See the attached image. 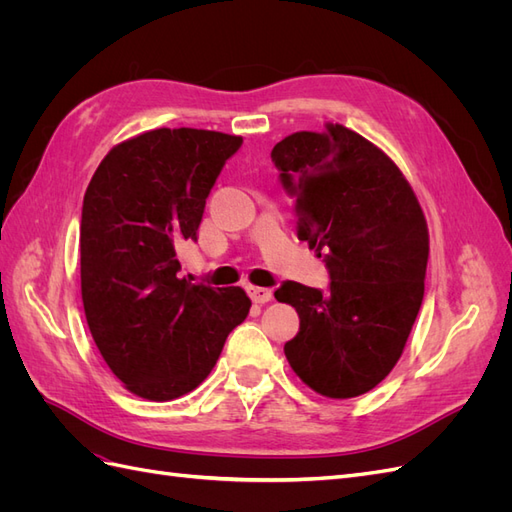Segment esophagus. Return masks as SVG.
Listing matches in <instances>:
<instances>
[{"label":"esophagus","mask_w":512,"mask_h":512,"mask_svg":"<svg viewBox=\"0 0 512 512\" xmlns=\"http://www.w3.org/2000/svg\"><path fill=\"white\" fill-rule=\"evenodd\" d=\"M247 294H250L254 303H269L273 299V292L260 286H247Z\"/></svg>","instance_id":"esophagus-1"}]
</instances>
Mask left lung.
<instances>
[{
  "mask_svg": "<svg viewBox=\"0 0 512 512\" xmlns=\"http://www.w3.org/2000/svg\"><path fill=\"white\" fill-rule=\"evenodd\" d=\"M271 160L294 196L297 235L324 252L329 290L284 282L275 299L299 314L290 367L331 399L363 395L399 361L425 294L429 232L397 164L339 123L294 132Z\"/></svg>",
  "mask_w": 512,
  "mask_h": 512,
  "instance_id": "obj_1",
  "label": "left lung"
}]
</instances>
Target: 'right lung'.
<instances>
[{
	"label": "right lung",
	"mask_w": 512,
	"mask_h": 512,
	"mask_svg": "<svg viewBox=\"0 0 512 512\" xmlns=\"http://www.w3.org/2000/svg\"><path fill=\"white\" fill-rule=\"evenodd\" d=\"M241 143L213 130H149L108 151L87 185L85 318L106 365L143 399L194 391L250 314L243 288L177 277V247L196 239L213 183Z\"/></svg>",
	"instance_id": "1"
}]
</instances>
